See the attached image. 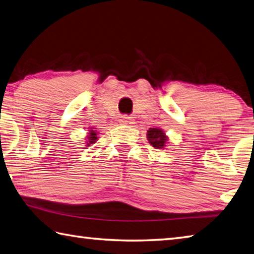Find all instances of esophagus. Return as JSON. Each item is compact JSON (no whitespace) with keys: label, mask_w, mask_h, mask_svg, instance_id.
Returning a JSON list of instances; mask_svg holds the SVG:
<instances>
[{"label":"esophagus","mask_w":254,"mask_h":254,"mask_svg":"<svg viewBox=\"0 0 254 254\" xmlns=\"http://www.w3.org/2000/svg\"><path fill=\"white\" fill-rule=\"evenodd\" d=\"M120 122H121V124H124V126H133L134 124V121L130 117H123Z\"/></svg>","instance_id":"obj_1"}]
</instances>
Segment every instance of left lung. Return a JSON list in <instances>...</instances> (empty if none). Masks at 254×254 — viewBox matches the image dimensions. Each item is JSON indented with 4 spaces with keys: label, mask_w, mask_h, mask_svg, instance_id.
<instances>
[{
    "label": "left lung",
    "mask_w": 254,
    "mask_h": 254,
    "mask_svg": "<svg viewBox=\"0 0 254 254\" xmlns=\"http://www.w3.org/2000/svg\"><path fill=\"white\" fill-rule=\"evenodd\" d=\"M146 139L155 149H164L168 143V135L160 127H151L146 132Z\"/></svg>",
    "instance_id": "8db88e82"
}]
</instances>
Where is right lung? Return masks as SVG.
I'll return each instance as SVG.
<instances>
[{
	"instance_id": "1",
	"label": "right lung",
	"mask_w": 254,
	"mask_h": 254,
	"mask_svg": "<svg viewBox=\"0 0 254 254\" xmlns=\"http://www.w3.org/2000/svg\"><path fill=\"white\" fill-rule=\"evenodd\" d=\"M100 133L95 130L94 127H90L89 132H87L86 139H85V146H91V144H94V143L99 140Z\"/></svg>"
}]
</instances>
